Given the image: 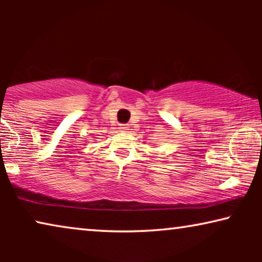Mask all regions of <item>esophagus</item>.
I'll use <instances>...</instances> for the list:
<instances>
[{"label":"esophagus","mask_w":262,"mask_h":262,"mask_svg":"<svg viewBox=\"0 0 262 262\" xmlns=\"http://www.w3.org/2000/svg\"><path fill=\"white\" fill-rule=\"evenodd\" d=\"M128 130H130V126H128V125H126V124H123L120 126V131H123V132H127Z\"/></svg>","instance_id":"obj_1"}]
</instances>
